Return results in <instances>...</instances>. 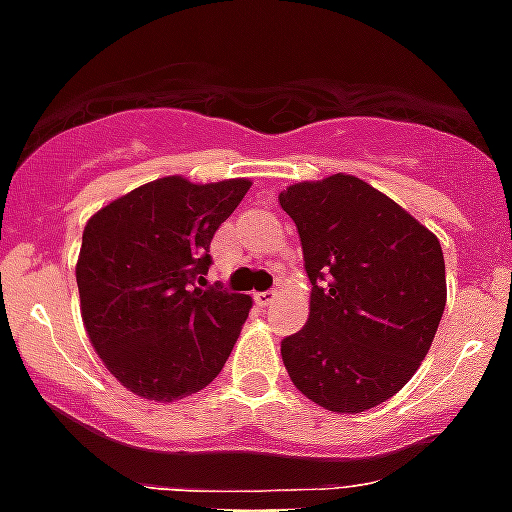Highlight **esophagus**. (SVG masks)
<instances>
[{
	"label": "esophagus",
	"mask_w": 512,
	"mask_h": 512,
	"mask_svg": "<svg viewBox=\"0 0 512 512\" xmlns=\"http://www.w3.org/2000/svg\"><path fill=\"white\" fill-rule=\"evenodd\" d=\"M255 302L260 307H268V304L276 302V291H260V294H255Z\"/></svg>",
	"instance_id": "obj_1"
}]
</instances>
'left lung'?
I'll return each instance as SVG.
<instances>
[{
    "instance_id": "8db88e82",
    "label": "left lung",
    "mask_w": 512,
    "mask_h": 512,
    "mask_svg": "<svg viewBox=\"0 0 512 512\" xmlns=\"http://www.w3.org/2000/svg\"><path fill=\"white\" fill-rule=\"evenodd\" d=\"M278 203L296 223L312 296L283 338L291 382L336 414H362L414 377L448 289L437 236L351 174L291 184Z\"/></svg>"
}]
</instances>
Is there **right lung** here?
<instances>
[{
	"label": "right lung",
	"instance_id": "obj_1",
	"mask_svg": "<svg viewBox=\"0 0 512 512\" xmlns=\"http://www.w3.org/2000/svg\"><path fill=\"white\" fill-rule=\"evenodd\" d=\"M249 187L163 176L85 223L75 268L85 330L106 369L140 398H187L229 359L252 299L202 286L210 239Z\"/></svg>",
	"mask_w": 512,
	"mask_h": 512
}]
</instances>
